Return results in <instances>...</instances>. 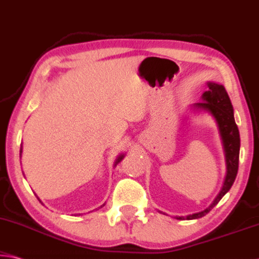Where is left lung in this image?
Segmentation results:
<instances>
[{"label": "left lung", "mask_w": 259, "mask_h": 259, "mask_svg": "<svg viewBox=\"0 0 259 259\" xmlns=\"http://www.w3.org/2000/svg\"><path fill=\"white\" fill-rule=\"evenodd\" d=\"M207 91L203 93L202 101L192 105L191 109L196 110V112H206L214 118L225 154V181L218 196L215 197V199L213 200L210 206L203 211L194 213V214L176 217L178 220H192L206 215L232 188L237 175V169H239L240 133L235 123V118H234V109L231 99H229L228 93L226 92L224 85L214 83V81H207Z\"/></svg>", "instance_id": "8db88e82"}]
</instances>
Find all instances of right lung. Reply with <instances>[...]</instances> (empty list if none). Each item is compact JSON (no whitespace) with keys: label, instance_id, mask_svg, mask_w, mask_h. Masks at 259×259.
I'll list each match as a JSON object with an SVG mask.
<instances>
[{"label":"right lung","instance_id":"obj_1","mask_svg":"<svg viewBox=\"0 0 259 259\" xmlns=\"http://www.w3.org/2000/svg\"><path fill=\"white\" fill-rule=\"evenodd\" d=\"M22 152H23V145H22V144H20V157H22ZM124 155H125L124 153H121L120 155H118V157L116 158V160H115V162H114V167H115V166H116V165H117V163H118V162H120V161H121V160H122L123 158H124ZM40 202H41V200H40ZM102 206H105V204H104V205H102ZM102 206H100V207H102Z\"/></svg>","mask_w":259,"mask_h":259}]
</instances>
